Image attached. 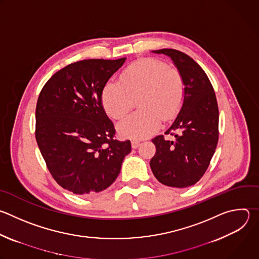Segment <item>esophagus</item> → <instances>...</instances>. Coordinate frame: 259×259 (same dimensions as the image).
<instances>
[{
    "mask_svg": "<svg viewBox=\"0 0 259 259\" xmlns=\"http://www.w3.org/2000/svg\"><path fill=\"white\" fill-rule=\"evenodd\" d=\"M139 144H140V141H139V140H137V139H133V140L131 141L132 148H137V147L139 146Z\"/></svg>",
    "mask_w": 259,
    "mask_h": 259,
    "instance_id": "34e87169",
    "label": "esophagus"
}]
</instances>
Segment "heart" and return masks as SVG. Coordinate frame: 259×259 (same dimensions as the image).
I'll list each match as a JSON object with an SVG mask.
<instances>
[{"mask_svg":"<svg viewBox=\"0 0 259 259\" xmlns=\"http://www.w3.org/2000/svg\"><path fill=\"white\" fill-rule=\"evenodd\" d=\"M141 95V110L130 115L119 125L123 136L146 138L155 132L160 119H173L180 110L185 86L180 73L152 58L141 59L123 71L120 81H109L103 91L102 102L114 119H123L133 106V98Z\"/></svg>","mask_w":259,"mask_h":259,"instance_id":"1","label":"heart"}]
</instances>
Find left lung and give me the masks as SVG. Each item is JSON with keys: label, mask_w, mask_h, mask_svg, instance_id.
Wrapping results in <instances>:
<instances>
[{"label": "left lung", "mask_w": 259, "mask_h": 259, "mask_svg": "<svg viewBox=\"0 0 259 259\" xmlns=\"http://www.w3.org/2000/svg\"><path fill=\"white\" fill-rule=\"evenodd\" d=\"M170 58L182 76L185 95L179 114L163 135L151 141L156 151L150 167L158 182L186 188L200 180L219 140V108L212 85L202 68L188 55L173 49L152 51ZM176 132V134L174 132Z\"/></svg>", "instance_id": "1"}]
</instances>
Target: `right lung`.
Listing matches in <instances>:
<instances>
[{"label":"right lung","mask_w":259,"mask_h":259,"mask_svg":"<svg viewBox=\"0 0 259 259\" xmlns=\"http://www.w3.org/2000/svg\"><path fill=\"white\" fill-rule=\"evenodd\" d=\"M125 61L72 63L54 74L39 94L38 148L56 182L74 194H93L111 186L131 151L129 140L114 139V124L102 102L107 82Z\"/></svg>","instance_id":"1"}]
</instances>
